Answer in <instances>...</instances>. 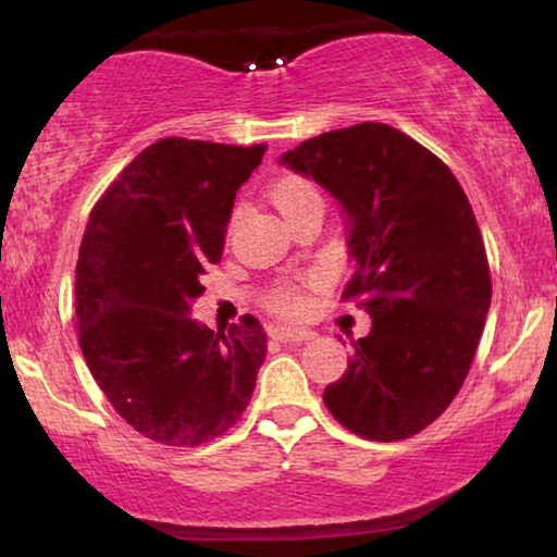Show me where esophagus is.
<instances>
[{
  "label": "esophagus",
  "mask_w": 557,
  "mask_h": 557,
  "mask_svg": "<svg viewBox=\"0 0 557 557\" xmlns=\"http://www.w3.org/2000/svg\"><path fill=\"white\" fill-rule=\"evenodd\" d=\"M269 337L276 342H284V345H296V342L309 339L311 332L294 330V326H284V324H273V326H269Z\"/></svg>",
  "instance_id": "obj_1"
}]
</instances>
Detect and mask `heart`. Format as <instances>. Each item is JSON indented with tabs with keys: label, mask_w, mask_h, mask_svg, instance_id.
Masks as SVG:
<instances>
[{
	"label": "heart",
	"mask_w": 557,
	"mask_h": 557,
	"mask_svg": "<svg viewBox=\"0 0 557 557\" xmlns=\"http://www.w3.org/2000/svg\"><path fill=\"white\" fill-rule=\"evenodd\" d=\"M271 202L276 205L281 218L288 220L307 208H322V195L311 180L299 177V174H284L271 185ZM269 304L281 314L296 317L307 307V299L296 286H281L271 294Z\"/></svg>",
	"instance_id": "b5f03b06"
}]
</instances>
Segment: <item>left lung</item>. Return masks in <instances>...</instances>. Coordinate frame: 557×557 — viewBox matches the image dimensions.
Masks as SVG:
<instances>
[{"label":"left lung","instance_id":"left-lung-1","mask_svg":"<svg viewBox=\"0 0 557 557\" xmlns=\"http://www.w3.org/2000/svg\"><path fill=\"white\" fill-rule=\"evenodd\" d=\"M278 162L339 202L352 258L342 299L372 319L324 406L362 438L416 436L463 385L492 301L467 195L436 154L372 121L301 141Z\"/></svg>","mask_w":557,"mask_h":557}]
</instances>
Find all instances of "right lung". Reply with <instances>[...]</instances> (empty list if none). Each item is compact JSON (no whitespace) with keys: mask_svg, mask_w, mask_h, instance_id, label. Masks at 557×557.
I'll use <instances>...</instances> for the list:
<instances>
[{"mask_svg":"<svg viewBox=\"0 0 557 557\" xmlns=\"http://www.w3.org/2000/svg\"><path fill=\"white\" fill-rule=\"evenodd\" d=\"M265 147L159 139L96 202L75 269L90 375L128 425L166 446L223 436L248 408L265 332L193 319L202 273L223 256L235 193Z\"/></svg>","mask_w":557,"mask_h":557,"instance_id":"obj_1","label":"right lung"}]
</instances>
